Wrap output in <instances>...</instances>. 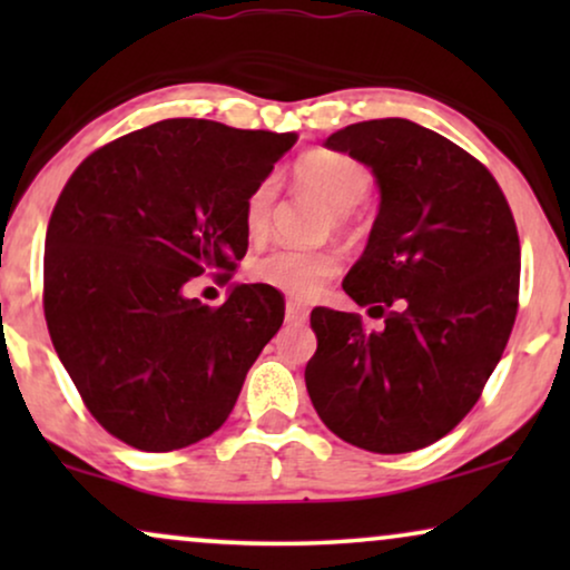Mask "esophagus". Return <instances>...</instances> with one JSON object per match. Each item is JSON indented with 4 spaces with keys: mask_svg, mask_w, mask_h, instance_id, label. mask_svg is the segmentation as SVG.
Instances as JSON below:
<instances>
[{
    "mask_svg": "<svg viewBox=\"0 0 570 570\" xmlns=\"http://www.w3.org/2000/svg\"><path fill=\"white\" fill-rule=\"evenodd\" d=\"M285 318L291 324H303L308 318V308L303 306V303H295V301H287L285 303Z\"/></svg>",
    "mask_w": 570,
    "mask_h": 570,
    "instance_id": "obj_1",
    "label": "esophagus"
}]
</instances>
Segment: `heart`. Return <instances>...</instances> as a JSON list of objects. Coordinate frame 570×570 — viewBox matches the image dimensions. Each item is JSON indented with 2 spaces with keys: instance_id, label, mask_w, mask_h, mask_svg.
Returning <instances> with one entry per match:
<instances>
[{
  "instance_id": "1",
  "label": "heart",
  "mask_w": 570,
  "mask_h": 570,
  "mask_svg": "<svg viewBox=\"0 0 570 570\" xmlns=\"http://www.w3.org/2000/svg\"><path fill=\"white\" fill-rule=\"evenodd\" d=\"M293 176L326 202L334 220L345 223L347 213L361 205L371 191V170L347 153L311 150L293 166ZM277 199L275 178H262L244 202V228L252 238H262L269 228L272 207ZM340 272V256L330 248L275 246L252 264L256 283L275 287L293 298H311Z\"/></svg>"
}]
</instances>
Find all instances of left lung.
<instances>
[{
	"label": "left lung",
	"instance_id": "obj_1",
	"mask_svg": "<svg viewBox=\"0 0 570 570\" xmlns=\"http://www.w3.org/2000/svg\"><path fill=\"white\" fill-rule=\"evenodd\" d=\"M376 176L381 205L345 293L357 314L314 308L311 402L334 435L407 454L454 431L501 361L519 306V233L490 170L407 119L326 137Z\"/></svg>",
	"mask_w": 570,
	"mask_h": 570
}]
</instances>
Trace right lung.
Returning <instances> with one entry per match:
<instances>
[{
  "label": "right lung",
  "mask_w": 570,
  "mask_h": 570,
  "mask_svg": "<svg viewBox=\"0 0 570 570\" xmlns=\"http://www.w3.org/2000/svg\"><path fill=\"white\" fill-rule=\"evenodd\" d=\"M295 135L166 119L100 147L69 176L46 230L43 314L85 407L139 451H174L228 420L283 326L269 285L209 308L184 287L230 279L244 202Z\"/></svg>",
  "instance_id": "add662e5"
}]
</instances>
